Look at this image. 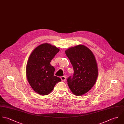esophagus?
Listing matches in <instances>:
<instances>
[{"label": "esophagus", "instance_id": "esophagus-1", "mask_svg": "<svg viewBox=\"0 0 124 124\" xmlns=\"http://www.w3.org/2000/svg\"><path fill=\"white\" fill-rule=\"evenodd\" d=\"M60 78H61V80L62 81H65L66 80V77L65 76H61L60 77Z\"/></svg>", "mask_w": 124, "mask_h": 124}]
</instances>
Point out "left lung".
<instances>
[{
	"mask_svg": "<svg viewBox=\"0 0 124 124\" xmlns=\"http://www.w3.org/2000/svg\"><path fill=\"white\" fill-rule=\"evenodd\" d=\"M65 53L74 70L73 76L67 79L69 88L75 95H83L92 89L97 78L95 57L91 50L81 45L69 48Z\"/></svg>",
	"mask_w": 124,
	"mask_h": 124,
	"instance_id": "8db88e82",
	"label": "left lung"
}]
</instances>
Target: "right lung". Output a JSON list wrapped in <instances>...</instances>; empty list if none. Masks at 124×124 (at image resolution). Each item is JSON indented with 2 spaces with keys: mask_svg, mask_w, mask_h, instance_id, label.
<instances>
[{
  "mask_svg": "<svg viewBox=\"0 0 124 124\" xmlns=\"http://www.w3.org/2000/svg\"><path fill=\"white\" fill-rule=\"evenodd\" d=\"M59 49L46 43L36 47L30 54L26 66V77L32 89L42 95H48L61 81L54 76L55 69L50 62Z\"/></svg>",
  "mask_w": 124,
  "mask_h": 124,
  "instance_id": "right-lung-1",
  "label": "right lung"
}]
</instances>
